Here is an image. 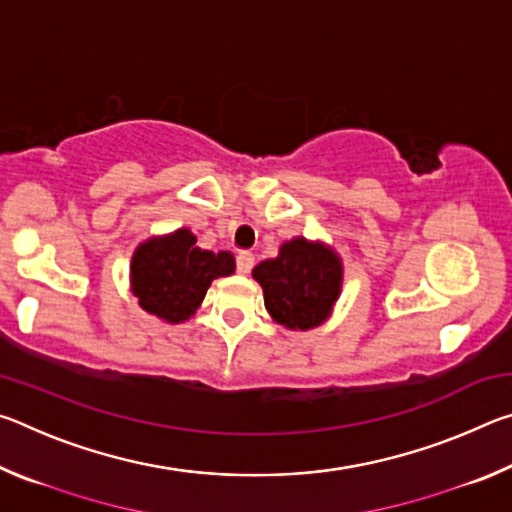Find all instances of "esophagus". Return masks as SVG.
<instances>
[{
	"label": "esophagus",
	"instance_id": "1",
	"mask_svg": "<svg viewBox=\"0 0 512 512\" xmlns=\"http://www.w3.org/2000/svg\"><path fill=\"white\" fill-rule=\"evenodd\" d=\"M253 264H255L253 253H248V250H241V253L237 255V271L241 275H246V273H250V268H253Z\"/></svg>",
	"mask_w": 512,
	"mask_h": 512
}]
</instances>
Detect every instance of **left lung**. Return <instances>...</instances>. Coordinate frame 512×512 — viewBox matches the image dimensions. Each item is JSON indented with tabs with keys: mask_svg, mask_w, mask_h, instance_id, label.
<instances>
[{
	"mask_svg": "<svg viewBox=\"0 0 512 512\" xmlns=\"http://www.w3.org/2000/svg\"><path fill=\"white\" fill-rule=\"evenodd\" d=\"M253 277L277 325L314 329L325 323L341 296L343 264L329 246L296 237L284 241L280 255L257 264Z\"/></svg>",
	"mask_w": 512,
	"mask_h": 512,
	"instance_id": "1",
	"label": "left lung"
}]
</instances>
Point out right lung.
<instances>
[{
  "label": "right lung",
  "mask_w": 512,
  "mask_h": 512,
  "mask_svg": "<svg viewBox=\"0 0 512 512\" xmlns=\"http://www.w3.org/2000/svg\"><path fill=\"white\" fill-rule=\"evenodd\" d=\"M232 273V253L198 248L192 232L180 228L137 246L131 262V291L144 311L167 323H183L201 307L212 280Z\"/></svg>",
  "instance_id": "add662e5"
}]
</instances>
